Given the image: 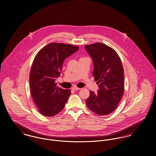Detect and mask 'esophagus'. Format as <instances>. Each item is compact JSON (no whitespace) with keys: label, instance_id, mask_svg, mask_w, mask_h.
Here are the masks:
<instances>
[{"label":"esophagus","instance_id":"34e87169","mask_svg":"<svg viewBox=\"0 0 156 156\" xmlns=\"http://www.w3.org/2000/svg\"><path fill=\"white\" fill-rule=\"evenodd\" d=\"M81 89V88H77V87H74L72 89L73 90H80V89Z\"/></svg>","mask_w":156,"mask_h":156}]
</instances>
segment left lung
I'll use <instances>...</instances> for the list:
<instances>
[{"instance_id": "left-lung-1", "label": "left lung", "mask_w": 156, "mask_h": 156, "mask_svg": "<svg viewBox=\"0 0 156 156\" xmlns=\"http://www.w3.org/2000/svg\"><path fill=\"white\" fill-rule=\"evenodd\" d=\"M85 48L92 59V75L99 85L97 93L90 90L86 103L95 113L108 115L117 108L124 93V74L121 61L113 48L103 43L86 45Z\"/></svg>"}]
</instances>
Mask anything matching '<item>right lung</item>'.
Wrapping results in <instances>:
<instances>
[{
    "mask_svg": "<svg viewBox=\"0 0 156 156\" xmlns=\"http://www.w3.org/2000/svg\"><path fill=\"white\" fill-rule=\"evenodd\" d=\"M73 45L53 43L43 48L35 56L29 75L34 101L44 116H53L61 111L71 95L69 89L56 87L65 59L79 50Z\"/></svg>",
    "mask_w": 156,
    "mask_h": 156,
    "instance_id": "right-lung-1",
    "label": "right lung"
}]
</instances>
